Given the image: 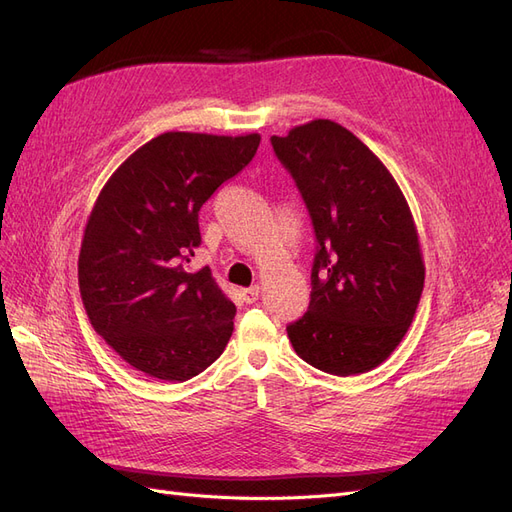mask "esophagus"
Returning a JSON list of instances; mask_svg holds the SVG:
<instances>
[{
	"label": "esophagus",
	"mask_w": 512,
	"mask_h": 512,
	"mask_svg": "<svg viewBox=\"0 0 512 512\" xmlns=\"http://www.w3.org/2000/svg\"><path fill=\"white\" fill-rule=\"evenodd\" d=\"M258 294H260V288H258V286L245 288V290H241V299H243L245 303H254V301L258 299Z\"/></svg>",
	"instance_id": "34e87169"
}]
</instances>
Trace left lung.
<instances>
[{"instance_id":"left-lung-1","label":"left lung","mask_w":512,"mask_h":512,"mask_svg":"<svg viewBox=\"0 0 512 512\" xmlns=\"http://www.w3.org/2000/svg\"><path fill=\"white\" fill-rule=\"evenodd\" d=\"M316 232L309 307L286 327L301 359L354 376L389 359L425 284L416 224L397 181L350 130L314 119L271 136Z\"/></svg>"}]
</instances>
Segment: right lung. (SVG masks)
I'll list each match as a JSON object with an SVG mask.
<instances>
[{
  "mask_svg": "<svg viewBox=\"0 0 512 512\" xmlns=\"http://www.w3.org/2000/svg\"><path fill=\"white\" fill-rule=\"evenodd\" d=\"M260 134L164 132L102 188L79 254L91 327L145 376L185 382L224 352L237 307L211 269L185 271L198 211L256 156Z\"/></svg>",
  "mask_w": 512,
  "mask_h": 512,
  "instance_id": "add662e5",
  "label": "right lung"
}]
</instances>
